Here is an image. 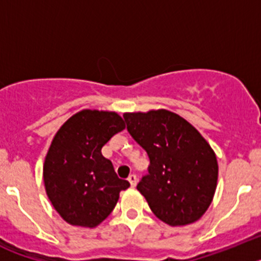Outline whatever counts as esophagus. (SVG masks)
Wrapping results in <instances>:
<instances>
[{"label": "esophagus", "mask_w": 261, "mask_h": 261, "mask_svg": "<svg viewBox=\"0 0 261 261\" xmlns=\"http://www.w3.org/2000/svg\"><path fill=\"white\" fill-rule=\"evenodd\" d=\"M128 180H129V183H130V186L136 187V184H137V176H136L135 174H130L128 176Z\"/></svg>", "instance_id": "34e87169"}]
</instances>
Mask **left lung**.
<instances>
[{
	"label": "left lung",
	"mask_w": 261,
	"mask_h": 261,
	"mask_svg": "<svg viewBox=\"0 0 261 261\" xmlns=\"http://www.w3.org/2000/svg\"><path fill=\"white\" fill-rule=\"evenodd\" d=\"M126 129L149 155V174L137 190L170 226L201 218L212 204L218 163L211 145L186 119L167 110L124 114Z\"/></svg>",
	"instance_id": "left-lung-1"
}]
</instances>
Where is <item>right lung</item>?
<instances>
[{"instance_id":"right-lung-1","label":"right lung","mask_w":261,"mask_h":261,"mask_svg":"<svg viewBox=\"0 0 261 261\" xmlns=\"http://www.w3.org/2000/svg\"><path fill=\"white\" fill-rule=\"evenodd\" d=\"M124 128L116 112L82 110L53 137L43 167L45 192L70 225L98 226L114 211L120 191L130 186L102 155V147Z\"/></svg>"}]
</instances>
